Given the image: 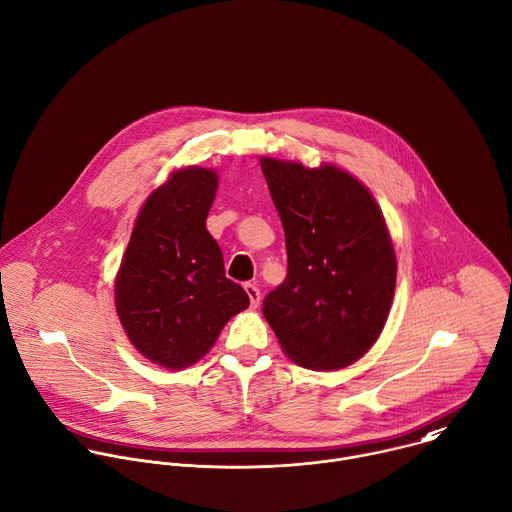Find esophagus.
<instances>
[{
	"label": "esophagus",
	"mask_w": 512,
	"mask_h": 512,
	"mask_svg": "<svg viewBox=\"0 0 512 512\" xmlns=\"http://www.w3.org/2000/svg\"><path fill=\"white\" fill-rule=\"evenodd\" d=\"M244 290H246V294H248V298H250V306L256 308V306L260 304V290H258V286L248 282V284L244 286Z\"/></svg>",
	"instance_id": "1"
}]
</instances>
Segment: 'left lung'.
Wrapping results in <instances>:
<instances>
[{
    "label": "left lung",
    "instance_id": "obj_1",
    "mask_svg": "<svg viewBox=\"0 0 512 512\" xmlns=\"http://www.w3.org/2000/svg\"><path fill=\"white\" fill-rule=\"evenodd\" d=\"M280 214L288 274L262 304L288 358L338 370L378 340L394 298L396 256L372 194L324 164L260 160Z\"/></svg>",
    "mask_w": 512,
    "mask_h": 512
}]
</instances>
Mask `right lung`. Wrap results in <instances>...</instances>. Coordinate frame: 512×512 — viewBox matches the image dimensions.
Listing matches in <instances>:
<instances>
[{"mask_svg": "<svg viewBox=\"0 0 512 512\" xmlns=\"http://www.w3.org/2000/svg\"><path fill=\"white\" fill-rule=\"evenodd\" d=\"M218 174L182 168L144 202L116 276V310L130 342L154 364L198 362L224 324L246 310V290L226 278L206 218Z\"/></svg>", "mask_w": 512, "mask_h": 512, "instance_id": "1", "label": "right lung"}]
</instances>
